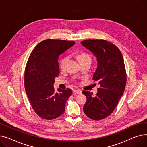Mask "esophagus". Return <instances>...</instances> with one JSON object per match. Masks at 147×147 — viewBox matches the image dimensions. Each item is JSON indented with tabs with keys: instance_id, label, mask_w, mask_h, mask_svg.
Listing matches in <instances>:
<instances>
[{
	"instance_id": "34e87169",
	"label": "esophagus",
	"mask_w": 147,
	"mask_h": 147,
	"mask_svg": "<svg viewBox=\"0 0 147 147\" xmlns=\"http://www.w3.org/2000/svg\"><path fill=\"white\" fill-rule=\"evenodd\" d=\"M73 91H74V93L75 94H81L82 92L80 90H74Z\"/></svg>"
}]
</instances>
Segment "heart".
Returning a JSON list of instances; mask_svg holds the SVG:
<instances>
[{
	"label": "heart",
	"mask_w": 147,
	"mask_h": 147,
	"mask_svg": "<svg viewBox=\"0 0 147 147\" xmlns=\"http://www.w3.org/2000/svg\"><path fill=\"white\" fill-rule=\"evenodd\" d=\"M78 60L80 63L84 62H91V57L90 55H88L87 53H80L78 56ZM68 60V56H65L63 57L60 62V67L63 69L67 61Z\"/></svg>",
	"instance_id": "heart-1"
}]
</instances>
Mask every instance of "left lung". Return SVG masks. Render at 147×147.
Segmentation results:
<instances>
[{
  "mask_svg": "<svg viewBox=\"0 0 147 147\" xmlns=\"http://www.w3.org/2000/svg\"><path fill=\"white\" fill-rule=\"evenodd\" d=\"M81 44L96 57L97 67L92 76L100 86L96 96L83 91L87 97L83 110L89 118L99 120L109 116L124 92L126 74L124 60L119 49L104 40H87Z\"/></svg>",
  "mask_w": 147,
  "mask_h": 147,
  "instance_id": "obj_1",
  "label": "left lung"
}]
</instances>
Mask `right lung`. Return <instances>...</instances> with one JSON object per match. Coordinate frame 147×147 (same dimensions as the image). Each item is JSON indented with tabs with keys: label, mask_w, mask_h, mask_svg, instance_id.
<instances>
[{
	"label": "right lung",
	"mask_w": 147,
	"mask_h": 147,
	"mask_svg": "<svg viewBox=\"0 0 147 147\" xmlns=\"http://www.w3.org/2000/svg\"><path fill=\"white\" fill-rule=\"evenodd\" d=\"M74 41L48 39L40 42L31 52L26 65L24 85L34 111L41 118L51 120L65 111L72 90L57 89L55 79L59 74V56L75 45Z\"/></svg>",
	"instance_id": "add662e5"
}]
</instances>
